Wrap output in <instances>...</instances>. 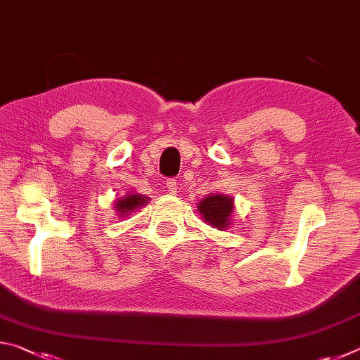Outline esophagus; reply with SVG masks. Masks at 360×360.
I'll use <instances>...</instances> for the list:
<instances>
[{
	"label": "esophagus",
	"instance_id": "obj_1",
	"mask_svg": "<svg viewBox=\"0 0 360 360\" xmlns=\"http://www.w3.org/2000/svg\"><path fill=\"white\" fill-rule=\"evenodd\" d=\"M167 188L169 193H174L176 188H178V184H176V179H167Z\"/></svg>",
	"mask_w": 360,
	"mask_h": 360
}]
</instances>
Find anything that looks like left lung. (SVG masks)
Instances as JSON below:
<instances>
[{"mask_svg": "<svg viewBox=\"0 0 360 360\" xmlns=\"http://www.w3.org/2000/svg\"><path fill=\"white\" fill-rule=\"evenodd\" d=\"M198 211L203 214V219L216 229H227L229 217L233 211V200L225 195H210L198 203Z\"/></svg>", "mask_w": 360, "mask_h": 360, "instance_id": "1", "label": "left lung"}]
</instances>
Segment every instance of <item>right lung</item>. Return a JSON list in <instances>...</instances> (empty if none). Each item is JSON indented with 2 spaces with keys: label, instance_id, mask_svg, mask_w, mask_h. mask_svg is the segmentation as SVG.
Masks as SVG:
<instances>
[{
  "label": "right lung",
  "instance_id": "1",
  "mask_svg": "<svg viewBox=\"0 0 360 360\" xmlns=\"http://www.w3.org/2000/svg\"><path fill=\"white\" fill-rule=\"evenodd\" d=\"M148 197L146 195H127L124 200L115 205V210H117L120 214H125V212L131 211L133 208H138L139 205H146L148 203Z\"/></svg>",
  "mask_w": 360,
  "mask_h": 360
}]
</instances>
